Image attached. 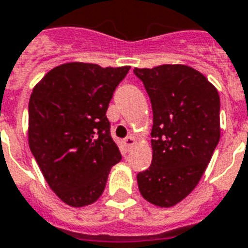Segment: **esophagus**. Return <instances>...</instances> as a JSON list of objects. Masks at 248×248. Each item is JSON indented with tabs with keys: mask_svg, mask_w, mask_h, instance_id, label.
I'll return each instance as SVG.
<instances>
[{
	"mask_svg": "<svg viewBox=\"0 0 248 248\" xmlns=\"http://www.w3.org/2000/svg\"><path fill=\"white\" fill-rule=\"evenodd\" d=\"M135 143H137V140L134 137H127V138L124 139V144L126 148H131Z\"/></svg>",
	"mask_w": 248,
	"mask_h": 248,
	"instance_id": "obj_1",
	"label": "esophagus"
}]
</instances>
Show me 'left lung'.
<instances>
[{"instance_id": "1", "label": "left lung", "mask_w": 248, "mask_h": 248, "mask_svg": "<svg viewBox=\"0 0 248 248\" xmlns=\"http://www.w3.org/2000/svg\"><path fill=\"white\" fill-rule=\"evenodd\" d=\"M152 105V161L137 176L143 199L160 208L184 200L199 184L221 137L219 94L194 68H135Z\"/></svg>"}]
</instances>
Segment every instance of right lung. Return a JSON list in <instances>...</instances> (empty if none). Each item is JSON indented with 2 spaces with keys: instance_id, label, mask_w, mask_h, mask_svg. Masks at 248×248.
Masks as SVG:
<instances>
[{
  "instance_id": "1",
  "label": "right lung",
  "mask_w": 248,
  "mask_h": 248,
  "mask_svg": "<svg viewBox=\"0 0 248 248\" xmlns=\"http://www.w3.org/2000/svg\"><path fill=\"white\" fill-rule=\"evenodd\" d=\"M130 67L72 62L36 84L29 102V146L49 188L73 208L96 202L121 161L106 110Z\"/></svg>"
}]
</instances>
